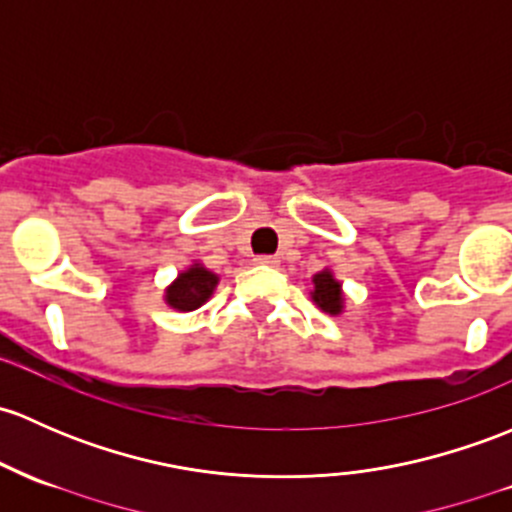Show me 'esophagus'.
Returning <instances> with one entry per match:
<instances>
[{"instance_id": "esophagus-1", "label": "esophagus", "mask_w": 512, "mask_h": 512, "mask_svg": "<svg viewBox=\"0 0 512 512\" xmlns=\"http://www.w3.org/2000/svg\"><path fill=\"white\" fill-rule=\"evenodd\" d=\"M257 265H267V267H277L279 265V257L277 255H260L255 257Z\"/></svg>"}]
</instances>
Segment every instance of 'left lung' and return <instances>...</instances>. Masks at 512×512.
<instances>
[{
    "mask_svg": "<svg viewBox=\"0 0 512 512\" xmlns=\"http://www.w3.org/2000/svg\"><path fill=\"white\" fill-rule=\"evenodd\" d=\"M311 297H314L316 304H319L324 311H328V314H341L343 309L341 282H336L333 274L328 270L319 272L314 277V294H311Z\"/></svg>",
    "mask_w": 512,
    "mask_h": 512,
    "instance_id": "8db88e82",
    "label": "left lung"
}]
</instances>
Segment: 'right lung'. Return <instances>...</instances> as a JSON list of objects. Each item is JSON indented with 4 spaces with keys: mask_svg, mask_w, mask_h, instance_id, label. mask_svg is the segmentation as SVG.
I'll return each instance as SVG.
<instances>
[{
    "mask_svg": "<svg viewBox=\"0 0 512 512\" xmlns=\"http://www.w3.org/2000/svg\"><path fill=\"white\" fill-rule=\"evenodd\" d=\"M215 284H218V277L213 272H208L201 265H193L186 272H181L179 279L166 289V301H169V306H174L179 311H193L203 301H208Z\"/></svg>",
    "mask_w": 512,
    "mask_h": 512,
    "instance_id": "obj_1",
    "label": "right lung"
}]
</instances>
